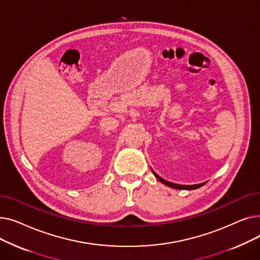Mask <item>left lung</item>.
Returning a JSON list of instances; mask_svg holds the SVG:
<instances>
[{
    "mask_svg": "<svg viewBox=\"0 0 260 260\" xmlns=\"http://www.w3.org/2000/svg\"><path fill=\"white\" fill-rule=\"evenodd\" d=\"M152 170V169H151ZM152 172H153V174L155 175V177L156 178L160 181V182H162L163 184H166V185H168V186H170V187H173V188H176V189H195V188H198V187H200V186H202L204 183L206 182H203V183H199V184H192V185H184V184H177V183H174V182H170V181H168V180H166V179H163V178H161V177L159 176V175H157L153 170H152Z\"/></svg>",
    "mask_w": 260,
    "mask_h": 260,
    "instance_id": "obj_1",
    "label": "left lung"
}]
</instances>
